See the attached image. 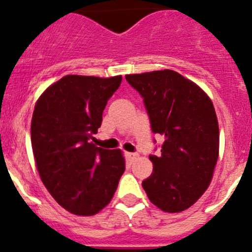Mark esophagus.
<instances>
[{
    "label": "esophagus",
    "mask_w": 252,
    "mask_h": 252,
    "mask_svg": "<svg viewBox=\"0 0 252 252\" xmlns=\"http://www.w3.org/2000/svg\"><path fill=\"white\" fill-rule=\"evenodd\" d=\"M137 153H126V157H128L129 160H134V159L137 158Z\"/></svg>",
    "instance_id": "1"
}]
</instances>
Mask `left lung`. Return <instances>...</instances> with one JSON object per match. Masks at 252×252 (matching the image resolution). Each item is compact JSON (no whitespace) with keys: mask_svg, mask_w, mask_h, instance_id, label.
Listing matches in <instances>:
<instances>
[{"mask_svg":"<svg viewBox=\"0 0 252 252\" xmlns=\"http://www.w3.org/2000/svg\"><path fill=\"white\" fill-rule=\"evenodd\" d=\"M126 79L143 97L153 133L164 137L161 154L149 155L153 173L143 180V189L163 211L185 210L208 189L219 158L213 102L200 87L171 69Z\"/></svg>","mask_w":252,"mask_h":252,"instance_id":"8db88e82","label":"left lung"}]
</instances>
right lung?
<instances>
[{
  "mask_svg": "<svg viewBox=\"0 0 252 252\" xmlns=\"http://www.w3.org/2000/svg\"><path fill=\"white\" fill-rule=\"evenodd\" d=\"M121 83L122 76L69 74L48 87L34 107L31 142L37 170L55 200L76 215H94L107 206L126 170L121 150L92 142Z\"/></svg>",
  "mask_w": 252,
  "mask_h": 252,
  "instance_id": "obj_1",
  "label": "right lung"
}]
</instances>
